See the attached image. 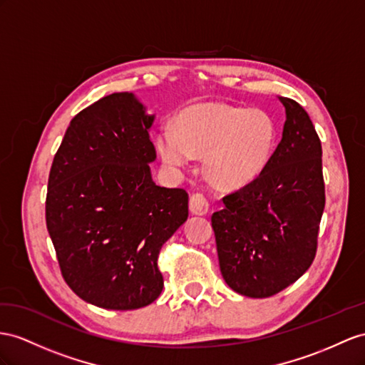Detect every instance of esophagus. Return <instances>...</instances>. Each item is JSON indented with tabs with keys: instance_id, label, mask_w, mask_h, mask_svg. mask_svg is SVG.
<instances>
[{
	"instance_id": "obj_1",
	"label": "esophagus",
	"mask_w": 365,
	"mask_h": 365,
	"mask_svg": "<svg viewBox=\"0 0 365 365\" xmlns=\"http://www.w3.org/2000/svg\"><path fill=\"white\" fill-rule=\"evenodd\" d=\"M210 210V202L203 192H194L190 197V211L195 216H203Z\"/></svg>"
}]
</instances>
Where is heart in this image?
<instances>
[{"label":"heart","mask_w":365,"mask_h":365,"mask_svg":"<svg viewBox=\"0 0 365 365\" xmlns=\"http://www.w3.org/2000/svg\"><path fill=\"white\" fill-rule=\"evenodd\" d=\"M277 129L262 109L200 103L180 110L155 146L171 168L203 155L205 173L222 188H240L262 174L276 149Z\"/></svg>","instance_id":"heart-1"}]
</instances>
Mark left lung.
<instances>
[{
  "label": "left lung",
  "instance_id": "8db88e82",
  "mask_svg": "<svg viewBox=\"0 0 365 365\" xmlns=\"http://www.w3.org/2000/svg\"><path fill=\"white\" fill-rule=\"evenodd\" d=\"M279 100L287 120L272 160L211 216L220 273L248 297L274 296L310 268L325 207L319 135L297 101Z\"/></svg>",
  "mask_w": 365,
  "mask_h": 365
}]
</instances>
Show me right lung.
Segmentation results:
<instances>
[{
	"mask_svg": "<svg viewBox=\"0 0 365 365\" xmlns=\"http://www.w3.org/2000/svg\"><path fill=\"white\" fill-rule=\"evenodd\" d=\"M153 121L133 93H110L71 120L51 166L46 225L61 276L106 310L160 296L158 255L188 219V192L151 179Z\"/></svg>",
	"mask_w": 365,
	"mask_h": 365,
	"instance_id": "1",
	"label": "right lung"
}]
</instances>
